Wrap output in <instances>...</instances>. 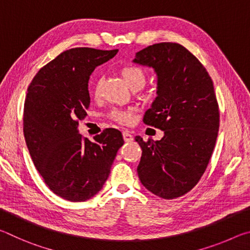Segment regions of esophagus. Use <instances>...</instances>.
I'll list each match as a JSON object with an SVG mask.
<instances>
[{
    "label": "esophagus",
    "mask_w": 250,
    "mask_h": 250,
    "mask_svg": "<svg viewBox=\"0 0 250 250\" xmlns=\"http://www.w3.org/2000/svg\"><path fill=\"white\" fill-rule=\"evenodd\" d=\"M122 134H124V139H125V142H131L133 140V135L131 134L130 132H128V131H124Z\"/></svg>",
    "instance_id": "esophagus-1"
}]
</instances>
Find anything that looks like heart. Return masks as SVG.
Wrapping results in <instances>:
<instances>
[{
  "instance_id": "heart-1",
  "label": "heart",
  "mask_w": 250,
  "mask_h": 250,
  "mask_svg": "<svg viewBox=\"0 0 250 250\" xmlns=\"http://www.w3.org/2000/svg\"><path fill=\"white\" fill-rule=\"evenodd\" d=\"M122 78L125 79L126 84L131 89H141L146 83L147 75L146 71L140 66L126 65L120 69ZM100 88V80L94 86V95L98 96ZM110 119L118 122L120 125H129L133 119L132 110L131 109H113L109 113Z\"/></svg>"
}]
</instances>
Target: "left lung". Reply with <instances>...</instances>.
Returning <instances> with one entry per match:
<instances>
[{"instance_id": "left-lung-1", "label": "left lung", "mask_w": 250, "mask_h": 250, "mask_svg": "<svg viewBox=\"0 0 250 250\" xmlns=\"http://www.w3.org/2000/svg\"><path fill=\"white\" fill-rule=\"evenodd\" d=\"M133 62L158 74V97L143 122L164 131L160 141L135 137L142 149L139 179L155 195L173 200L198 183L213 153L219 129L213 80L202 62L177 43L147 46Z\"/></svg>"}]
</instances>
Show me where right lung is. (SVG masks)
<instances>
[{"label": "right lung", "mask_w": 250, "mask_h": 250, "mask_svg": "<svg viewBox=\"0 0 250 250\" xmlns=\"http://www.w3.org/2000/svg\"><path fill=\"white\" fill-rule=\"evenodd\" d=\"M117 53L65 50L40 69L27 89L23 115L27 149L45 184L64 200L83 202L98 193L125 143L113 128L96 135L95 142L77 131L90 104L89 76Z\"/></svg>", "instance_id": "right-lung-1"}]
</instances>
